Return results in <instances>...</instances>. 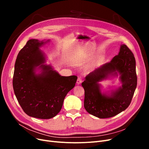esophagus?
I'll return each instance as SVG.
<instances>
[{"label": "esophagus", "instance_id": "esophagus-1", "mask_svg": "<svg viewBox=\"0 0 149 149\" xmlns=\"http://www.w3.org/2000/svg\"><path fill=\"white\" fill-rule=\"evenodd\" d=\"M82 81H83V80L81 79V78L79 77V78H78L77 80V83L78 84H81V83H82Z\"/></svg>", "mask_w": 149, "mask_h": 149}]
</instances>
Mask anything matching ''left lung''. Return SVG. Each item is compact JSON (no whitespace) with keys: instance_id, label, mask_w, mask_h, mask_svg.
<instances>
[{"instance_id":"obj_1","label":"left lung","mask_w":149,"mask_h":149,"mask_svg":"<svg viewBox=\"0 0 149 149\" xmlns=\"http://www.w3.org/2000/svg\"><path fill=\"white\" fill-rule=\"evenodd\" d=\"M119 72L122 87L111 96L102 95L99 81ZM84 89V107L86 111L100 118L114 116L129 107L137 85L134 55L126 45H122L118 55L111 62L96 69L86 77L81 84Z\"/></svg>"}]
</instances>
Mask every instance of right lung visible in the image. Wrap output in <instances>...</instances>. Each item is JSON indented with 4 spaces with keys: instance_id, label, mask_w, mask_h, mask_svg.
Returning <instances> with one entry per match:
<instances>
[{
    "instance_id": "1",
    "label": "right lung",
    "mask_w": 149,
    "mask_h": 149,
    "mask_svg": "<svg viewBox=\"0 0 149 149\" xmlns=\"http://www.w3.org/2000/svg\"><path fill=\"white\" fill-rule=\"evenodd\" d=\"M45 42L36 39L27 42L18 54L13 79L15 95L23 111L40 119H49L58 113L77 80L75 75L61 76L51 66L43 64L45 58L39 47ZM39 65L43 70L37 75L35 69Z\"/></svg>"
}]
</instances>
